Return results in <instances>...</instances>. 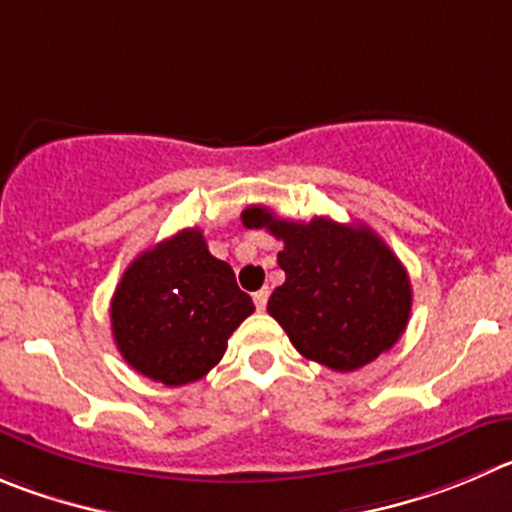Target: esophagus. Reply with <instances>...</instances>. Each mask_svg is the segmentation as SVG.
<instances>
[{"mask_svg": "<svg viewBox=\"0 0 512 512\" xmlns=\"http://www.w3.org/2000/svg\"><path fill=\"white\" fill-rule=\"evenodd\" d=\"M266 301H269V289L264 286V289H259L256 294H253V304H256V309H259V311H264Z\"/></svg>", "mask_w": 512, "mask_h": 512, "instance_id": "obj_1", "label": "esophagus"}]
</instances>
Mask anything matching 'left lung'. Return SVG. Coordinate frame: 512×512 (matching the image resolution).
Instances as JSON below:
<instances>
[{"instance_id": "obj_1", "label": "left lung", "mask_w": 512, "mask_h": 512, "mask_svg": "<svg viewBox=\"0 0 512 512\" xmlns=\"http://www.w3.org/2000/svg\"><path fill=\"white\" fill-rule=\"evenodd\" d=\"M241 221L284 241L279 266L286 281L276 286L266 309L306 359L334 372H354L405 334L410 276L372 228L321 216L309 223L286 221L266 206L246 208Z\"/></svg>"}]
</instances>
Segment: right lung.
I'll list each match as a JSON object with an SVG mask.
<instances>
[{
    "label": "right lung",
    "mask_w": 512,
    "mask_h": 512,
    "mask_svg": "<svg viewBox=\"0 0 512 512\" xmlns=\"http://www.w3.org/2000/svg\"><path fill=\"white\" fill-rule=\"evenodd\" d=\"M251 314V296L238 289L231 266L211 256L201 228H183L140 253L110 304L125 362L168 387L206 377Z\"/></svg>",
    "instance_id": "obj_1"
}]
</instances>
